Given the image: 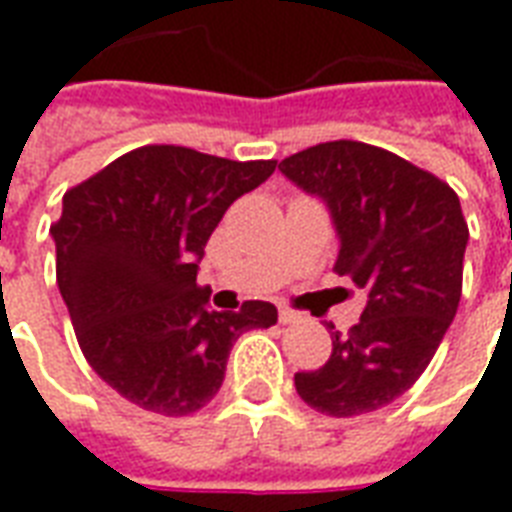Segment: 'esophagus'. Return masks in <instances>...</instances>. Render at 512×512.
Returning <instances> with one entry per match:
<instances>
[{
  "label": "esophagus",
  "instance_id": "obj_1",
  "mask_svg": "<svg viewBox=\"0 0 512 512\" xmlns=\"http://www.w3.org/2000/svg\"><path fill=\"white\" fill-rule=\"evenodd\" d=\"M299 321H301L299 312L288 310V307H279V323H282V326H290V323H299Z\"/></svg>",
  "mask_w": 512,
  "mask_h": 512
}]
</instances>
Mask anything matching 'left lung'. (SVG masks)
Wrapping results in <instances>:
<instances>
[{"instance_id":"1","label":"left lung","mask_w":512,"mask_h":512,"mask_svg":"<svg viewBox=\"0 0 512 512\" xmlns=\"http://www.w3.org/2000/svg\"><path fill=\"white\" fill-rule=\"evenodd\" d=\"M279 172L326 205L340 241L334 271L367 296L354 329L332 334L329 362L296 373V392L329 417L378 411L425 373L458 312L461 200L406 158L348 139L293 153Z\"/></svg>"}]
</instances>
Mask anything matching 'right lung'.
<instances>
[{
  "instance_id": "1",
  "label": "right lung",
  "mask_w": 512,
  "mask_h": 512,
  "mask_svg": "<svg viewBox=\"0 0 512 512\" xmlns=\"http://www.w3.org/2000/svg\"><path fill=\"white\" fill-rule=\"evenodd\" d=\"M277 161H230L147 145L62 197L57 288L84 359L145 411L186 417L211 403L235 340L277 323L271 301L216 312L197 288L224 211L271 178Z\"/></svg>"
}]
</instances>
